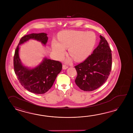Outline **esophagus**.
I'll return each instance as SVG.
<instances>
[{
    "instance_id": "obj_1",
    "label": "esophagus",
    "mask_w": 133,
    "mask_h": 133,
    "mask_svg": "<svg viewBox=\"0 0 133 133\" xmlns=\"http://www.w3.org/2000/svg\"><path fill=\"white\" fill-rule=\"evenodd\" d=\"M68 68V66L67 65H65V64H63L62 65V69L65 70V69H67Z\"/></svg>"
}]
</instances>
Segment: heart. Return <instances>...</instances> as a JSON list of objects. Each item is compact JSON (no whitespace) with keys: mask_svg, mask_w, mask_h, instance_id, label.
<instances>
[{"mask_svg":"<svg viewBox=\"0 0 133 133\" xmlns=\"http://www.w3.org/2000/svg\"><path fill=\"white\" fill-rule=\"evenodd\" d=\"M59 43L52 42L53 50L61 57L65 53L64 48H68V54L76 62L85 59L95 46L96 37L92 32L74 30L62 31L58 34Z\"/></svg>","mask_w":133,"mask_h":133,"instance_id":"b5f03b06","label":"heart"}]
</instances>
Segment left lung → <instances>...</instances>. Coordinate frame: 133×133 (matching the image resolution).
<instances>
[{"mask_svg": "<svg viewBox=\"0 0 133 133\" xmlns=\"http://www.w3.org/2000/svg\"><path fill=\"white\" fill-rule=\"evenodd\" d=\"M100 38L99 44L93 52L74 67L77 72L75 82L84 91L99 88L107 81L111 71V50L106 39L101 35Z\"/></svg>", "mask_w": 133, "mask_h": 133, "instance_id": "8db88e82", "label": "left lung"}]
</instances>
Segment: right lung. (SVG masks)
I'll return each mask as SVG.
<instances>
[{
	"label": "right lung",
	"mask_w": 133,
	"mask_h": 133,
	"mask_svg": "<svg viewBox=\"0 0 133 133\" xmlns=\"http://www.w3.org/2000/svg\"><path fill=\"white\" fill-rule=\"evenodd\" d=\"M45 33H32L22 37L15 50L13 63L15 74L21 85L30 92L43 94L53 85L58 74L62 70V63L59 61L45 58L38 67L29 69L23 66L18 56L19 45L30 39H34L46 45L48 38Z\"/></svg>",
	"instance_id": "add662e5"
}]
</instances>
